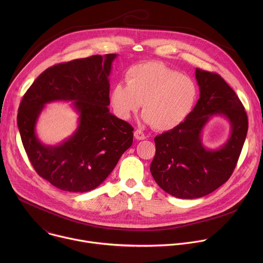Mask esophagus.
Wrapping results in <instances>:
<instances>
[{"label":"esophagus","instance_id":"1","mask_svg":"<svg viewBox=\"0 0 263 263\" xmlns=\"http://www.w3.org/2000/svg\"><path fill=\"white\" fill-rule=\"evenodd\" d=\"M134 137H135L137 140H143V139H145V135H144L140 130H135V132H134Z\"/></svg>","mask_w":263,"mask_h":263}]
</instances>
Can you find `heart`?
<instances>
[{
  "label": "heart",
  "mask_w": 263,
  "mask_h": 263,
  "mask_svg": "<svg viewBox=\"0 0 263 263\" xmlns=\"http://www.w3.org/2000/svg\"><path fill=\"white\" fill-rule=\"evenodd\" d=\"M126 80L127 84L119 82L111 89L115 114L129 120L142 104L143 122L158 131H168L182 124L197 102L196 82L158 61L132 66Z\"/></svg>",
  "instance_id": "b5f03b06"
}]
</instances>
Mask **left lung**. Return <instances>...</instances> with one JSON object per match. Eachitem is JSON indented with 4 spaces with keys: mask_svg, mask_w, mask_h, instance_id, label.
<instances>
[{
    "mask_svg": "<svg viewBox=\"0 0 263 263\" xmlns=\"http://www.w3.org/2000/svg\"><path fill=\"white\" fill-rule=\"evenodd\" d=\"M200 99L178 127L154 138L149 171L161 189L179 199H197L217 190L232 175L248 132V117L235 91L219 74L196 69ZM215 115L229 120V140L215 150L201 142V132Z\"/></svg>",
    "mask_w": 263,
    "mask_h": 263,
    "instance_id": "left-lung-1",
    "label": "left lung"
}]
</instances>
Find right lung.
Masks as SVG:
<instances>
[{"label":"right lung","mask_w":263,"mask_h":263,"mask_svg":"<svg viewBox=\"0 0 263 263\" xmlns=\"http://www.w3.org/2000/svg\"><path fill=\"white\" fill-rule=\"evenodd\" d=\"M117 54L93 55L59 63L42 72L24 95L17 126L36 173L69 193L95 190L132 145L133 127L110 114L109 74ZM70 100L80 115L79 128L58 146L35 135L36 120L48 102Z\"/></svg>","instance_id":"obj_1"}]
</instances>
